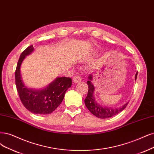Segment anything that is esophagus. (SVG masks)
Segmentation results:
<instances>
[{
	"label": "esophagus",
	"instance_id": "esophagus-1",
	"mask_svg": "<svg viewBox=\"0 0 154 154\" xmlns=\"http://www.w3.org/2000/svg\"><path fill=\"white\" fill-rule=\"evenodd\" d=\"M82 81V77L79 75H77L73 78V83H79Z\"/></svg>",
	"mask_w": 154,
	"mask_h": 154
}]
</instances>
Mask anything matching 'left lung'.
Instances as JSON below:
<instances>
[{"label":"left lung","mask_w":154,"mask_h":154,"mask_svg":"<svg viewBox=\"0 0 154 154\" xmlns=\"http://www.w3.org/2000/svg\"><path fill=\"white\" fill-rule=\"evenodd\" d=\"M138 72L136 73L135 75V80H136L137 78ZM92 80V75H90L89 76V81H87V84L88 86V93L86 98L84 100V103L86 105L88 109L91 112L94 116L97 117L100 119H106L112 117L114 116L119 113H120L125 108H126L129 103V102L124 104L120 108H117V109H113V108H109V107H105L100 105L97 102L95 101V98L93 96L94 88L93 84L91 82Z\"/></svg>","instance_id":"8db88e82"}]
</instances>
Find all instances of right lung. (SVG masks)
Wrapping results in <instances>:
<instances>
[{
    "label": "right lung",
    "mask_w": 154,
    "mask_h": 154,
    "mask_svg": "<svg viewBox=\"0 0 154 154\" xmlns=\"http://www.w3.org/2000/svg\"><path fill=\"white\" fill-rule=\"evenodd\" d=\"M33 51V45H30L23 51L20 56L15 71L17 91L21 103L28 110L35 114H49L61 104L66 90L72 86V79L58 77L42 90L28 89L23 83L20 66L25 56L30 54Z\"/></svg>",
    "instance_id": "right-lung-1"
}]
</instances>
